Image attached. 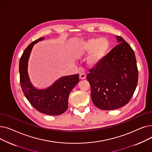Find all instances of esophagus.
Instances as JSON below:
<instances>
[{
	"mask_svg": "<svg viewBox=\"0 0 152 152\" xmlns=\"http://www.w3.org/2000/svg\"><path fill=\"white\" fill-rule=\"evenodd\" d=\"M86 77V75L84 73V71H82V73L79 75V78L81 79H84Z\"/></svg>",
	"mask_w": 152,
	"mask_h": 152,
	"instance_id": "esophagus-1",
	"label": "esophagus"
}]
</instances>
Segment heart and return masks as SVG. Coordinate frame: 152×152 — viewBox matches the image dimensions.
Returning a JSON list of instances; mask_svg holds the SVG:
<instances>
[{
    "mask_svg": "<svg viewBox=\"0 0 152 152\" xmlns=\"http://www.w3.org/2000/svg\"><path fill=\"white\" fill-rule=\"evenodd\" d=\"M110 48V42L105 38H91L77 47L78 52L84 53L91 52L87 61L90 66H95L105 58Z\"/></svg>",
    "mask_w": 152,
    "mask_h": 152,
    "instance_id": "heart-1",
    "label": "heart"
}]
</instances>
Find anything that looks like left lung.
<instances>
[{"instance_id": "8db88e82", "label": "left lung", "mask_w": 152, "mask_h": 152, "mask_svg": "<svg viewBox=\"0 0 152 152\" xmlns=\"http://www.w3.org/2000/svg\"><path fill=\"white\" fill-rule=\"evenodd\" d=\"M119 43L87 76L94 104L103 110L121 108L128 103L136 89L138 69L131 47L121 36Z\"/></svg>"}]
</instances>
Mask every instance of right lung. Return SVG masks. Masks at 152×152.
<instances>
[{"instance_id": "obj_1", "label": "right lung", "mask_w": 152, "mask_h": 152, "mask_svg": "<svg viewBox=\"0 0 152 152\" xmlns=\"http://www.w3.org/2000/svg\"><path fill=\"white\" fill-rule=\"evenodd\" d=\"M44 37L31 42L23 52L20 60L19 71L22 91L31 105L39 112L49 115H59L68 108L71 90L79 83V75L63 76L46 89L38 90L32 86L28 74V62L34 45Z\"/></svg>"}]
</instances>
